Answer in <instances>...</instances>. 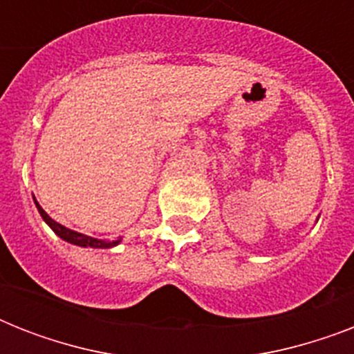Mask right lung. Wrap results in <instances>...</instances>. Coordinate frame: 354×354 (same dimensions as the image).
<instances>
[{
	"label": "right lung",
	"instance_id": "add662e5",
	"mask_svg": "<svg viewBox=\"0 0 354 354\" xmlns=\"http://www.w3.org/2000/svg\"><path fill=\"white\" fill-rule=\"evenodd\" d=\"M35 204L36 207H38V213L41 215V218L46 221V224H49V227H51L53 232L57 233L60 239H64V241L71 242V244H77V246H84V248H113V246H118L119 242H121V239H118V241H99V239H93V236L82 235V233H77L73 232V230H68V227L62 226V224H58V222L53 221L51 216L41 209L40 204H38L36 200H35Z\"/></svg>",
	"mask_w": 354,
	"mask_h": 354
}]
</instances>
